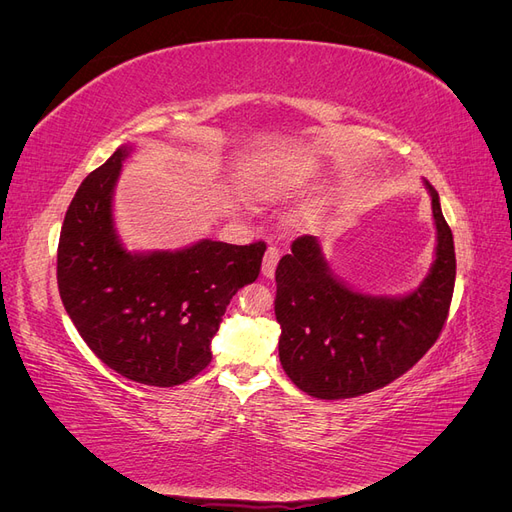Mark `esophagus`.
I'll return each mask as SVG.
<instances>
[{"mask_svg": "<svg viewBox=\"0 0 512 512\" xmlns=\"http://www.w3.org/2000/svg\"><path fill=\"white\" fill-rule=\"evenodd\" d=\"M277 260H280V250H277L275 245H269L267 252H265V258H262V275L273 277Z\"/></svg>", "mask_w": 512, "mask_h": 512, "instance_id": "34e87169", "label": "esophagus"}]
</instances>
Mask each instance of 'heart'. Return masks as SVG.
<instances>
[{"instance_id": "obj_1", "label": "heart", "mask_w": 512, "mask_h": 512, "mask_svg": "<svg viewBox=\"0 0 512 512\" xmlns=\"http://www.w3.org/2000/svg\"><path fill=\"white\" fill-rule=\"evenodd\" d=\"M318 177L314 160L282 156L254 164L243 177V190L254 200H286L303 194Z\"/></svg>"}]
</instances>
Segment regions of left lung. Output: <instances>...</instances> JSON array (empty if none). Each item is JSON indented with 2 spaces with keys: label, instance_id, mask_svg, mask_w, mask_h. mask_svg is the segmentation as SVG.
<instances>
[{
  "label": "left lung",
  "instance_id": "8db88e82",
  "mask_svg": "<svg viewBox=\"0 0 512 512\" xmlns=\"http://www.w3.org/2000/svg\"><path fill=\"white\" fill-rule=\"evenodd\" d=\"M431 194L438 230L429 275L406 297H371L339 282L312 235L292 241L275 269L280 361L288 378L318 399H348L391 384L436 344L451 309L455 245L438 192Z\"/></svg>",
  "mask_w": 512,
  "mask_h": 512
}]
</instances>
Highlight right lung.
<instances>
[{
  "instance_id": "obj_1",
  "label": "right lung",
  "mask_w": 512,
  "mask_h": 512,
  "mask_svg": "<svg viewBox=\"0 0 512 512\" xmlns=\"http://www.w3.org/2000/svg\"><path fill=\"white\" fill-rule=\"evenodd\" d=\"M130 147L87 175L66 211L57 286L85 344L123 378L149 386L192 380L237 290L252 284L267 245L203 239L177 252L130 254L113 226V192Z\"/></svg>"
}]
</instances>
